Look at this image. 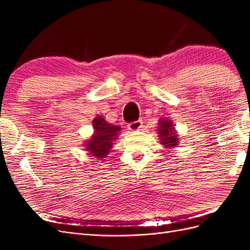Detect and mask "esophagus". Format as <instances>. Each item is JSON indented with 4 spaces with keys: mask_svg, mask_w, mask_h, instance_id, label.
Wrapping results in <instances>:
<instances>
[{
    "mask_svg": "<svg viewBox=\"0 0 250 250\" xmlns=\"http://www.w3.org/2000/svg\"><path fill=\"white\" fill-rule=\"evenodd\" d=\"M142 126H143V122L141 120H138L128 124V129L131 131H135V130H139L140 128H142Z\"/></svg>",
    "mask_w": 250,
    "mask_h": 250,
    "instance_id": "34e87169",
    "label": "esophagus"
}]
</instances>
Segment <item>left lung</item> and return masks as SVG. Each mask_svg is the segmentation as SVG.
Segmentation results:
<instances>
[{
  "mask_svg": "<svg viewBox=\"0 0 250 250\" xmlns=\"http://www.w3.org/2000/svg\"><path fill=\"white\" fill-rule=\"evenodd\" d=\"M158 134H160V139L165 147L172 148L178 145L177 134L175 130H173V125L169 120H161Z\"/></svg>",
  "mask_w": 250,
  "mask_h": 250,
  "instance_id": "1",
  "label": "left lung"
}]
</instances>
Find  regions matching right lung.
<instances>
[{"instance_id":"1","label":"right lung","mask_w":250,"mask_h":250,"mask_svg":"<svg viewBox=\"0 0 250 250\" xmlns=\"http://www.w3.org/2000/svg\"><path fill=\"white\" fill-rule=\"evenodd\" d=\"M93 125L95 128V134L92 139L85 143L86 150L89 153H92L93 156L102 158L108 154L109 149L112 146V141L116 140L121 128L107 123L100 116L94 119Z\"/></svg>"}]
</instances>
